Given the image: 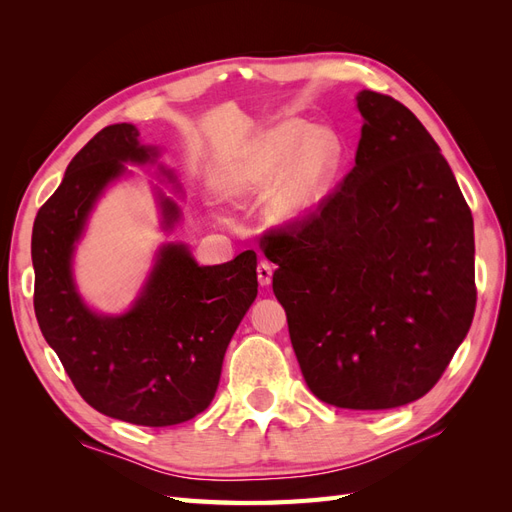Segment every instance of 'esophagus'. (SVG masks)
I'll return each mask as SVG.
<instances>
[{
	"mask_svg": "<svg viewBox=\"0 0 512 512\" xmlns=\"http://www.w3.org/2000/svg\"><path fill=\"white\" fill-rule=\"evenodd\" d=\"M256 273H258V284L260 286H271V280H273V267L269 265V262H258V267H256Z\"/></svg>",
	"mask_w": 512,
	"mask_h": 512,
	"instance_id": "obj_1",
	"label": "esophagus"
}]
</instances>
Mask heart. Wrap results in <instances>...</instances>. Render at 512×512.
<instances>
[{
	"label": "heart",
	"mask_w": 512,
	"mask_h": 512,
	"mask_svg": "<svg viewBox=\"0 0 512 512\" xmlns=\"http://www.w3.org/2000/svg\"><path fill=\"white\" fill-rule=\"evenodd\" d=\"M344 160V145L329 128L284 121L262 134L230 166L222 190L235 203L267 198L277 224H294L327 196Z\"/></svg>",
	"instance_id": "obj_1"
}]
</instances>
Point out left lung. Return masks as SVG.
I'll return each mask as SVG.
<instances>
[{
  "mask_svg": "<svg viewBox=\"0 0 512 512\" xmlns=\"http://www.w3.org/2000/svg\"><path fill=\"white\" fill-rule=\"evenodd\" d=\"M356 106L354 168L314 213L271 230L262 252L309 391L389 410L429 393L470 331L474 222L412 111L369 89Z\"/></svg>",
  "mask_w": 512,
  "mask_h": 512,
  "instance_id": "1",
  "label": "left lung"
}]
</instances>
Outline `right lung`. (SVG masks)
I'll use <instances>...</instances> for the list:
<instances>
[{
    "label": "right lung",
    "mask_w": 512,
    "mask_h": 512,
    "mask_svg": "<svg viewBox=\"0 0 512 512\" xmlns=\"http://www.w3.org/2000/svg\"><path fill=\"white\" fill-rule=\"evenodd\" d=\"M156 149L132 123L100 130L76 153L32 232L34 309L74 389L91 408L132 425L168 427L203 412L218 391L222 361L258 294L256 252L198 267L183 243L164 245L134 305L121 316L91 312L72 280V252L96 200L126 164ZM164 228L179 207L160 196Z\"/></svg>",
    "instance_id": "add662e5"
}]
</instances>
